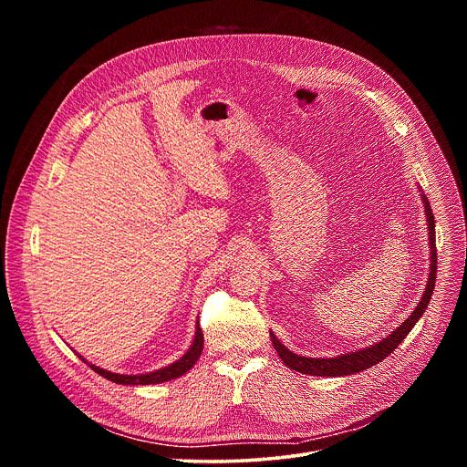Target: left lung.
<instances>
[{"mask_svg":"<svg viewBox=\"0 0 467 467\" xmlns=\"http://www.w3.org/2000/svg\"><path fill=\"white\" fill-rule=\"evenodd\" d=\"M423 203H425V213H427V222H429V240H431V277L427 281V288L425 294L420 301V305L416 306V310L410 314V317H407L403 321L401 327H397L388 338H384L382 342L357 351V353H348L337 358H306V357H299L294 351L286 349L277 337L272 335V342L274 348L277 351V355L281 357V360L290 368L296 369L299 373H306V375H316V377H344V375H353L358 373L362 369H368L379 362H382L388 355H391L397 346L401 344L409 332L414 328V325L418 323V319L423 316V312L427 310V305L432 297L434 292V283H436V231H434V214L432 209L429 205V199L423 195Z\"/></svg>","mask_w":467,"mask_h":467,"instance_id":"obj_1","label":"left lung"}]
</instances>
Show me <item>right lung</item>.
I'll return each instance as SVG.
<instances>
[{
    "label": "right lung",
    "instance_id": "add662e5",
    "mask_svg": "<svg viewBox=\"0 0 467 467\" xmlns=\"http://www.w3.org/2000/svg\"><path fill=\"white\" fill-rule=\"evenodd\" d=\"M203 351V332H202V327H199L197 323V328H195V338H193V344L192 348L175 362V364H170L159 371H153V373H146V375H118V373H110V371H105L101 368H96L92 364H88L96 373H99L101 377L116 382V384H159V382H166V380H171V379H177L181 377L182 373H186L199 358V355H202Z\"/></svg>",
    "mask_w": 467,
    "mask_h": 467
}]
</instances>
